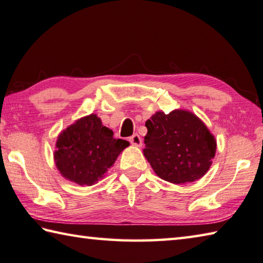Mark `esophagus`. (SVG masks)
I'll return each mask as SVG.
<instances>
[{"instance_id":"obj_1","label":"esophagus","mask_w":263,"mask_h":263,"mask_svg":"<svg viewBox=\"0 0 263 263\" xmlns=\"http://www.w3.org/2000/svg\"><path fill=\"white\" fill-rule=\"evenodd\" d=\"M128 141H130L133 146H137V147H140L142 145L141 138H140V136L137 135V133H136V135H133L132 137L128 138Z\"/></svg>"}]
</instances>
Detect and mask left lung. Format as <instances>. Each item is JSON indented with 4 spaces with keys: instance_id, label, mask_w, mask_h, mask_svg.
Wrapping results in <instances>:
<instances>
[{
    "instance_id": "8db88e82",
    "label": "left lung",
    "mask_w": 263,
    "mask_h": 263,
    "mask_svg": "<svg viewBox=\"0 0 263 263\" xmlns=\"http://www.w3.org/2000/svg\"><path fill=\"white\" fill-rule=\"evenodd\" d=\"M146 127L143 155L159 178L179 184L193 182L209 171L217 142L193 112L157 111Z\"/></svg>"
}]
</instances>
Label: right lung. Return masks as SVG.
<instances>
[{"mask_svg": "<svg viewBox=\"0 0 263 263\" xmlns=\"http://www.w3.org/2000/svg\"><path fill=\"white\" fill-rule=\"evenodd\" d=\"M54 152L55 165L63 176L83 186H92L128 146L101 124L97 115L81 118L60 133Z\"/></svg>", "mask_w": 263, "mask_h": 263, "instance_id": "obj_1", "label": "right lung"}]
</instances>
